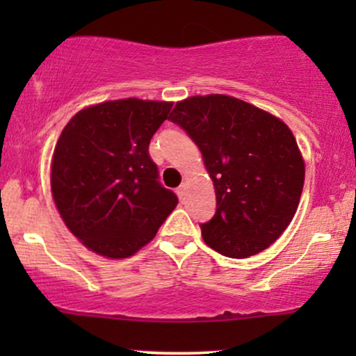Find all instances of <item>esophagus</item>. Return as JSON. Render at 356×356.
<instances>
[{
  "instance_id": "obj_1",
  "label": "esophagus",
  "mask_w": 356,
  "mask_h": 356,
  "mask_svg": "<svg viewBox=\"0 0 356 356\" xmlns=\"http://www.w3.org/2000/svg\"><path fill=\"white\" fill-rule=\"evenodd\" d=\"M177 195H179V197H181V199H184V195H186V184H182V186L179 187V189H177Z\"/></svg>"
}]
</instances>
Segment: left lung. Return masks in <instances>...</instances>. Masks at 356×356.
Segmentation results:
<instances>
[{
	"label": "left lung",
	"instance_id": "1",
	"mask_svg": "<svg viewBox=\"0 0 356 356\" xmlns=\"http://www.w3.org/2000/svg\"><path fill=\"white\" fill-rule=\"evenodd\" d=\"M201 150L214 182L216 214L201 224L207 246L254 256L289 226L305 184V161L283 120L234 97H189L169 117Z\"/></svg>",
	"mask_w": 356,
	"mask_h": 356
}]
</instances>
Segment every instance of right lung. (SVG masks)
Here are the masks:
<instances>
[{
    "label": "right lung",
    "instance_id": "add662e5",
    "mask_svg": "<svg viewBox=\"0 0 356 356\" xmlns=\"http://www.w3.org/2000/svg\"><path fill=\"white\" fill-rule=\"evenodd\" d=\"M170 108V102L110 100L80 110L61 130L51 161L53 201L72 234L97 254H136L177 206L149 155Z\"/></svg>",
    "mask_w": 356,
    "mask_h": 356
}]
</instances>
